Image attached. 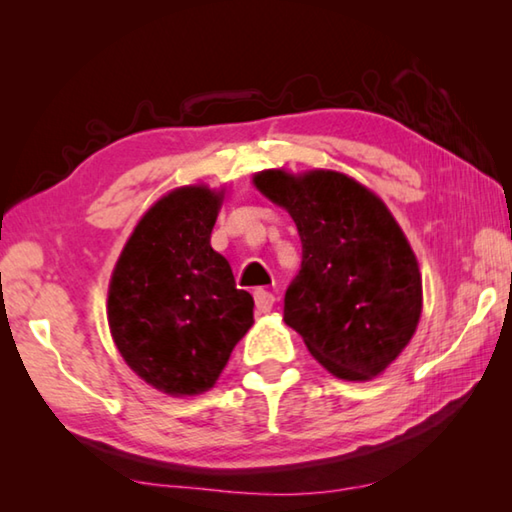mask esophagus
<instances>
[{"mask_svg": "<svg viewBox=\"0 0 512 512\" xmlns=\"http://www.w3.org/2000/svg\"><path fill=\"white\" fill-rule=\"evenodd\" d=\"M275 305V296L271 291H264V289H257L255 291V307H257V314H266V311H271Z\"/></svg>", "mask_w": 512, "mask_h": 512, "instance_id": "esophagus-1", "label": "esophagus"}]
</instances>
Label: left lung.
I'll return each instance as SVG.
<instances>
[{
    "mask_svg": "<svg viewBox=\"0 0 512 512\" xmlns=\"http://www.w3.org/2000/svg\"><path fill=\"white\" fill-rule=\"evenodd\" d=\"M255 185L293 216L302 241L284 323L332 375H379L411 341L422 311L418 262L393 214L336 171H262Z\"/></svg>",
    "mask_w": 512,
    "mask_h": 512,
    "instance_id": "left-lung-1",
    "label": "left lung"
}]
</instances>
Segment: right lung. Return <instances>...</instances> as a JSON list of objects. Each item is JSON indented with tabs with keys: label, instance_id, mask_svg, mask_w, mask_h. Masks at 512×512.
I'll return each instance as SVG.
<instances>
[{
	"label": "right lung",
	"instance_id": "obj_1",
	"mask_svg": "<svg viewBox=\"0 0 512 512\" xmlns=\"http://www.w3.org/2000/svg\"><path fill=\"white\" fill-rule=\"evenodd\" d=\"M221 194L183 187L160 198L121 250L108 291L117 350L169 395L214 386L253 325V296L210 246Z\"/></svg>",
	"mask_w": 512,
	"mask_h": 512
}]
</instances>
